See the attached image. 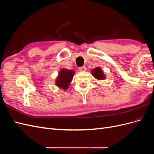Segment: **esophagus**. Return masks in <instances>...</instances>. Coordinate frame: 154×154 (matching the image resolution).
I'll return each instance as SVG.
<instances>
[{
  "mask_svg": "<svg viewBox=\"0 0 154 154\" xmlns=\"http://www.w3.org/2000/svg\"><path fill=\"white\" fill-rule=\"evenodd\" d=\"M79 71H82V72L85 71H86V67H84V66L81 67L79 68Z\"/></svg>",
  "mask_w": 154,
  "mask_h": 154,
  "instance_id": "34e87169",
  "label": "esophagus"
}]
</instances>
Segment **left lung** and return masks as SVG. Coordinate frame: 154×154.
Segmentation results:
<instances>
[{
  "label": "left lung",
  "mask_w": 154,
  "mask_h": 154,
  "mask_svg": "<svg viewBox=\"0 0 154 154\" xmlns=\"http://www.w3.org/2000/svg\"><path fill=\"white\" fill-rule=\"evenodd\" d=\"M91 72H92V75L94 76V77L96 79H97V80H103L105 79V74H103V71H102L100 67H97L94 69H92Z\"/></svg>",
  "instance_id": "8db88e82"
}]
</instances>
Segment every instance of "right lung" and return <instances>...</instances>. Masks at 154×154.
Here are the masks:
<instances>
[{"label": "right lung", "instance_id": "obj_1", "mask_svg": "<svg viewBox=\"0 0 154 154\" xmlns=\"http://www.w3.org/2000/svg\"><path fill=\"white\" fill-rule=\"evenodd\" d=\"M74 73L75 72L72 70L62 69L59 72V74L56 80V85L63 90L67 89L72 80Z\"/></svg>", "mask_w": 154, "mask_h": 154}]
</instances>
